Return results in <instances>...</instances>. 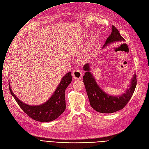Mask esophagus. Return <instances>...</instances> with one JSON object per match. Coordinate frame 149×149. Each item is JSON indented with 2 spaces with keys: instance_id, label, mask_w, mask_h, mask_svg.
I'll list each match as a JSON object with an SVG mask.
<instances>
[{
  "instance_id": "esophagus-1",
  "label": "esophagus",
  "mask_w": 149,
  "mask_h": 149,
  "mask_svg": "<svg viewBox=\"0 0 149 149\" xmlns=\"http://www.w3.org/2000/svg\"><path fill=\"white\" fill-rule=\"evenodd\" d=\"M72 76L75 79H79L82 76V73L79 70H75L73 72Z\"/></svg>"
}]
</instances>
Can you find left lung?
I'll use <instances>...</instances> for the list:
<instances>
[{
  "label": "left lung",
  "mask_w": 149,
  "mask_h": 149,
  "mask_svg": "<svg viewBox=\"0 0 149 149\" xmlns=\"http://www.w3.org/2000/svg\"><path fill=\"white\" fill-rule=\"evenodd\" d=\"M111 29V33L107 39L103 47L110 43L116 42L122 43L125 41L115 26H112ZM83 69L86 73L83 77V80L92 108L100 113H112L122 110L126 106L135 91L137 84L136 74L131 81L130 87L126 91V93L121 96L113 97L105 93L98 86L93 76L89 71L90 67L88 63L85 64Z\"/></svg>",
  "instance_id": "1"
}]
</instances>
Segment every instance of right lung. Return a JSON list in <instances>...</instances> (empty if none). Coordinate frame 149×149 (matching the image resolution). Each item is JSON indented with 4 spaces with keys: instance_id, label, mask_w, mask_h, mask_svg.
Segmentation results:
<instances>
[{
    "instance_id": "1",
    "label": "right lung",
    "mask_w": 149,
    "mask_h": 149,
    "mask_svg": "<svg viewBox=\"0 0 149 149\" xmlns=\"http://www.w3.org/2000/svg\"><path fill=\"white\" fill-rule=\"evenodd\" d=\"M72 80L71 72L68 73L50 99L39 106H29L19 100L12 92L9 84L10 92L22 110L32 119L41 122H52L60 116L66 109L65 91Z\"/></svg>"
}]
</instances>
